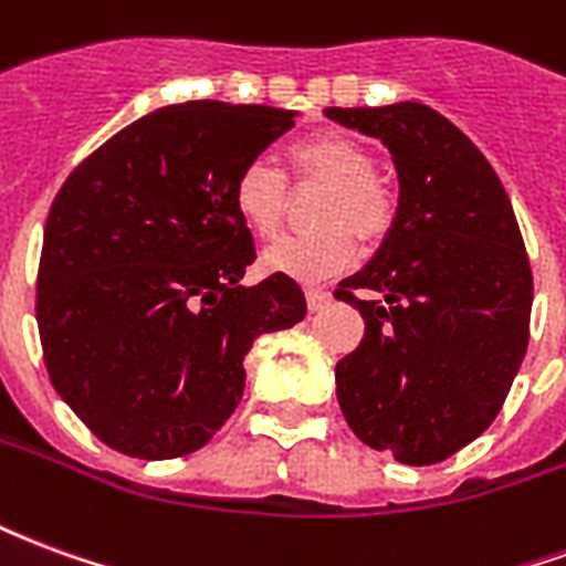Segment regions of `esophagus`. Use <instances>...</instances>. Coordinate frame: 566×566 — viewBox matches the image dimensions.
<instances>
[{"label":"esophagus","instance_id":"1","mask_svg":"<svg viewBox=\"0 0 566 566\" xmlns=\"http://www.w3.org/2000/svg\"><path fill=\"white\" fill-rule=\"evenodd\" d=\"M306 303H308V312H321L324 306H331L333 294L331 291H324V287H308Z\"/></svg>","mask_w":566,"mask_h":566}]
</instances>
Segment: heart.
Wrapping results in <instances>:
<instances>
[{
  "instance_id": "heart-1",
  "label": "heart",
  "mask_w": 566,
  "mask_h": 566,
  "mask_svg": "<svg viewBox=\"0 0 566 566\" xmlns=\"http://www.w3.org/2000/svg\"><path fill=\"white\" fill-rule=\"evenodd\" d=\"M296 175H315L331 181L321 202V230L294 233L266 248L263 266L300 282H321L348 270L357 258L356 233L379 239L391 230L394 197L376 178V160L360 142L348 136H315L296 142L291 148ZM287 181L284 172L266 157L248 160L233 181V206L245 227L260 239L279 233L284 218ZM353 229L347 230V223Z\"/></svg>"
}]
</instances>
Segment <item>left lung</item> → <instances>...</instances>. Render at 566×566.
I'll use <instances>...</instances> for the list:
<instances>
[{
  "label": "left lung",
  "instance_id": "left-lung-1",
  "mask_svg": "<svg viewBox=\"0 0 566 566\" xmlns=\"http://www.w3.org/2000/svg\"><path fill=\"white\" fill-rule=\"evenodd\" d=\"M324 115L379 139L400 178L376 258L336 287L367 324L336 364V400L369 449L412 467L446 461L497 418L527 352L534 279L522 230L491 163L433 108Z\"/></svg>",
  "mask_w": 566,
  "mask_h": 566
}]
</instances>
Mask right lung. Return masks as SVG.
I'll use <instances>...</instances> for the list:
<instances>
[{
    "label": "right lung",
    "mask_w": 566,
    "mask_h": 566,
    "mask_svg": "<svg viewBox=\"0 0 566 566\" xmlns=\"http://www.w3.org/2000/svg\"><path fill=\"white\" fill-rule=\"evenodd\" d=\"M296 112L166 105L96 148L44 223L35 321L56 394L105 446L166 461L202 449L245 391L260 333L306 318L291 275L254 287L235 172Z\"/></svg>",
    "instance_id": "obj_1"
}]
</instances>
